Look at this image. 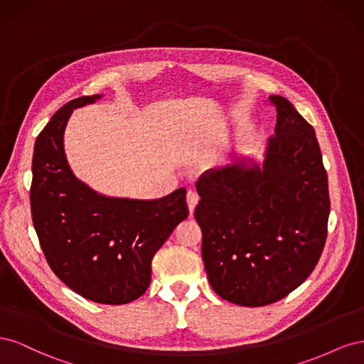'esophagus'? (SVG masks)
<instances>
[{
	"instance_id": "obj_1",
	"label": "esophagus",
	"mask_w": 364,
	"mask_h": 364,
	"mask_svg": "<svg viewBox=\"0 0 364 364\" xmlns=\"http://www.w3.org/2000/svg\"><path fill=\"white\" fill-rule=\"evenodd\" d=\"M186 203H188L190 214H193L196 209V205L199 203V196H197L194 191H188V194H186Z\"/></svg>"
}]
</instances>
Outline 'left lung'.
I'll return each instance as SVG.
<instances>
[{
  "mask_svg": "<svg viewBox=\"0 0 364 364\" xmlns=\"http://www.w3.org/2000/svg\"><path fill=\"white\" fill-rule=\"evenodd\" d=\"M262 161L247 156L197 182L194 217L209 284L223 299L262 306L308 278L326 240L328 176L316 132L281 95Z\"/></svg>",
  "mask_w": 364,
  "mask_h": 364,
  "instance_id": "left-lung-1",
  "label": "left lung"
}]
</instances>
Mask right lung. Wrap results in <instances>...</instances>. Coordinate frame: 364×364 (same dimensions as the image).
Here are the masks:
<instances>
[{"label": "right lung", "mask_w": 364, "mask_h": 364, "mask_svg": "<svg viewBox=\"0 0 364 364\" xmlns=\"http://www.w3.org/2000/svg\"><path fill=\"white\" fill-rule=\"evenodd\" d=\"M103 94L74 98L54 114L35 142L30 205L51 270L71 290L98 304L121 305L146 293L151 259L188 217L186 190L158 200L97 193L73 173L63 147L74 109Z\"/></svg>", "instance_id": "obj_1"}]
</instances>
